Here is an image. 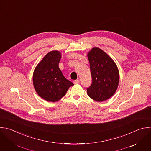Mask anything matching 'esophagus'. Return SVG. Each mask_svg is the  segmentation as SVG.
I'll return each mask as SVG.
<instances>
[{"label":"esophagus","instance_id":"esophagus-1","mask_svg":"<svg viewBox=\"0 0 151 151\" xmlns=\"http://www.w3.org/2000/svg\"><path fill=\"white\" fill-rule=\"evenodd\" d=\"M80 82V81L79 80V79H76V80H75L74 81H73V83H75V84H78V83H79Z\"/></svg>","mask_w":151,"mask_h":151}]
</instances>
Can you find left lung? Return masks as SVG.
Instances as JSON below:
<instances>
[{"label": "left lung", "mask_w": 151, "mask_h": 151, "mask_svg": "<svg viewBox=\"0 0 151 151\" xmlns=\"http://www.w3.org/2000/svg\"><path fill=\"white\" fill-rule=\"evenodd\" d=\"M92 82L88 95L97 102L111 97L119 83V72L114 61L103 50L93 47L87 54Z\"/></svg>", "instance_id": "left-lung-1"}]
</instances>
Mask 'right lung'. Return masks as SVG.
<instances>
[{
  "instance_id": "add662e5",
  "label": "right lung",
  "mask_w": 151,
  "mask_h": 151,
  "mask_svg": "<svg viewBox=\"0 0 151 151\" xmlns=\"http://www.w3.org/2000/svg\"><path fill=\"white\" fill-rule=\"evenodd\" d=\"M61 52L53 50L38 63L33 73V85L38 95L48 102L59 101L73 83L68 80L59 67Z\"/></svg>"
}]
</instances>
